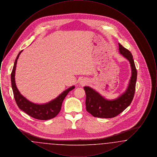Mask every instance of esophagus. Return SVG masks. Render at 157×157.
Listing matches in <instances>:
<instances>
[{
    "instance_id": "1",
    "label": "esophagus",
    "mask_w": 157,
    "mask_h": 157,
    "mask_svg": "<svg viewBox=\"0 0 157 157\" xmlns=\"http://www.w3.org/2000/svg\"><path fill=\"white\" fill-rule=\"evenodd\" d=\"M85 81H82V82H81V84H82V85H84V84H85Z\"/></svg>"
}]
</instances>
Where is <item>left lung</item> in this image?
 <instances>
[{
  "mask_svg": "<svg viewBox=\"0 0 157 157\" xmlns=\"http://www.w3.org/2000/svg\"><path fill=\"white\" fill-rule=\"evenodd\" d=\"M120 53L129 60L132 70V75L126 91L120 97L108 100L98 92L89 86H84L86 93V109L94 117L111 118L123 112L131 104L135 91L137 78V71L135 65L133 56L127 49L119 44Z\"/></svg>",
  "mask_w": 157,
  "mask_h": 157,
  "instance_id": "left-lung-1",
  "label": "left lung"
}]
</instances>
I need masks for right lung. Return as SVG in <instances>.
<instances>
[{"mask_svg":"<svg viewBox=\"0 0 157 157\" xmlns=\"http://www.w3.org/2000/svg\"><path fill=\"white\" fill-rule=\"evenodd\" d=\"M22 52V51L19 53L18 55L17 56L11 73L12 88L13 90L15 101L18 107L31 117L39 120L52 119L59 113L63 99L66 97L69 91L75 88V86H72L66 90L63 91L58 97L56 98L55 99L50 101L48 103L40 105L31 102L21 94L19 90H17L16 87L15 83V70L16 67L17 60Z\"/></svg>","mask_w":157,"mask_h":157,"instance_id":"1","label":"right lung"}]
</instances>
